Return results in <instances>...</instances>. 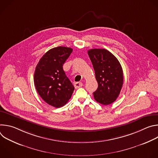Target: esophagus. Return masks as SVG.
<instances>
[{
    "instance_id": "obj_1",
    "label": "esophagus",
    "mask_w": 158,
    "mask_h": 158,
    "mask_svg": "<svg viewBox=\"0 0 158 158\" xmlns=\"http://www.w3.org/2000/svg\"><path fill=\"white\" fill-rule=\"evenodd\" d=\"M82 86V83L80 82H76L74 84V87L76 89H78L79 87H81Z\"/></svg>"
}]
</instances>
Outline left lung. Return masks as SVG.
Masks as SVG:
<instances>
[{
  "mask_svg": "<svg viewBox=\"0 0 158 158\" xmlns=\"http://www.w3.org/2000/svg\"><path fill=\"white\" fill-rule=\"evenodd\" d=\"M98 84L93 93L94 99L103 105L114 102L123 84V71L118 59L104 49H93L87 52Z\"/></svg>",
  "mask_w": 158,
  "mask_h": 158,
  "instance_id": "obj_1",
  "label": "left lung"
}]
</instances>
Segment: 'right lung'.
<instances>
[{
  "mask_svg": "<svg viewBox=\"0 0 158 158\" xmlns=\"http://www.w3.org/2000/svg\"><path fill=\"white\" fill-rule=\"evenodd\" d=\"M72 52L73 49L62 46L51 49L35 67L34 81L38 94L45 102L57 108L69 101L74 90L62 67Z\"/></svg>",
  "mask_w": 158,
  "mask_h": 158,
  "instance_id": "obj_1",
  "label": "right lung"
}]
</instances>
